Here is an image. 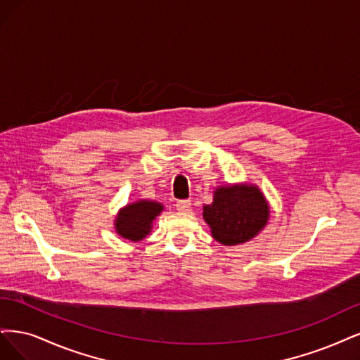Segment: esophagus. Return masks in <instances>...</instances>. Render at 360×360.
Masks as SVG:
<instances>
[{
	"mask_svg": "<svg viewBox=\"0 0 360 360\" xmlns=\"http://www.w3.org/2000/svg\"><path fill=\"white\" fill-rule=\"evenodd\" d=\"M190 207H191V202L190 200H179V202H176V210L179 212H188Z\"/></svg>",
	"mask_w": 360,
	"mask_h": 360,
	"instance_id": "obj_1",
	"label": "esophagus"
}]
</instances>
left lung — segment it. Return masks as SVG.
Segmentation results:
<instances>
[{
  "mask_svg": "<svg viewBox=\"0 0 360 360\" xmlns=\"http://www.w3.org/2000/svg\"><path fill=\"white\" fill-rule=\"evenodd\" d=\"M203 218L215 240L239 245L268 224L269 205L256 185H223L214 191V202L203 206Z\"/></svg>",
  "mask_w": 360,
  "mask_h": 360,
  "instance_id": "obj_1",
  "label": "left lung"
}]
</instances>
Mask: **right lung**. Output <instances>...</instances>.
Segmentation results:
<instances>
[{
    "mask_svg": "<svg viewBox=\"0 0 360 360\" xmlns=\"http://www.w3.org/2000/svg\"><path fill=\"white\" fill-rule=\"evenodd\" d=\"M163 211V205L150 200H137L127 205L115 219V230L124 239L142 240L149 235L154 219Z\"/></svg>",
    "mask_w": 360,
    "mask_h": 360,
    "instance_id": "add662e5",
    "label": "right lung"
}]
</instances>
